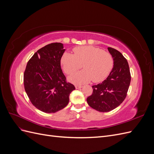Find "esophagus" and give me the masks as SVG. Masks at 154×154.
<instances>
[{
	"label": "esophagus",
	"instance_id": "34e87169",
	"mask_svg": "<svg viewBox=\"0 0 154 154\" xmlns=\"http://www.w3.org/2000/svg\"><path fill=\"white\" fill-rule=\"evenodd\" d=\"M75 87L76 89H79V88H81L83 87V86H81V85H75Z\"/></svg>",
	"mask_w": 154,
	"mask_h": 154
}]
</instances>
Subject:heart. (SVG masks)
I'll list each match as a JSON object with an SVG mask.
<instances>
[{
  "instance_id": "obj_1",
  "label": "heart",
  "mask_w": 154,
  "mask_h": 154,
  "mask_svg": "<svg viewBox=\"0 0 154 154\" xmlns=\"http://www.w3.org/2000/svg\"><path fill=\"white\" fill-rule=\"evenodd\" d=\"M74 54L66 53L61 58V65L63 71L71 75L69 80L77 85L86 83L92 80L100 82L109 75L114 67V58L112 54L99 48L93 46H79L73 49Z\"/></svg>"
}]
</instances>
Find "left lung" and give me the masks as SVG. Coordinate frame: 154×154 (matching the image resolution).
I'll return each instance as SVG.
<instances>
[{"instance_id":"left-lung-1","label":"left lung","mask_w":154,"mask_h":154,"mask_svg":"<svg viewBox=\"0 0 154 154\" xmlns=\"http://www.w3.org/2000/svg\"><path fill=\"white\" fill-rule=\"evenodd\" d=\"M114 58V67L103 82L93 85L87 103L99 112H109L118 107L125 99L131 80L127 60L119 51L108 48Z\"/></svg>"}]
</instances>
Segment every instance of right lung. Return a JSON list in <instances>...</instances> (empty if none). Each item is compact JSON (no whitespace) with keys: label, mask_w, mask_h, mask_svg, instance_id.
<instances>
[{"label":"right lung","mask_w":154,"mask_h":154,"mask_svg":"<svg viewBox=\"0 0 154 154\" xmlns=\"http://www.w3.org/2000/svg\"><path fill=\"white\" fill-rule=\"evenodd\" d=\"M66 49L62 43H51L42 48L27 63L24 85L31 103L45 113H54L66 107L69 95L75 89L66 82L60 66Z\"/></svg>","instance_id":"obj_1"}]
</instances>
